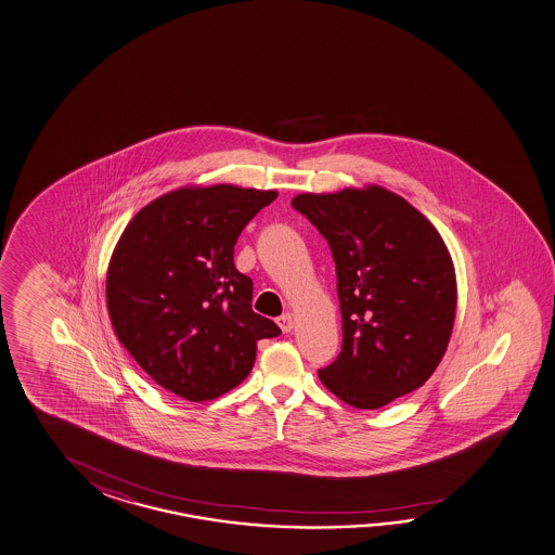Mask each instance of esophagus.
Instances as JSON below:
<instances>
[{
    "instance_id": "34e87169",
    "label": "esophagus",
    "mask_w": 555,
    "mask_h": 555,
    "mask_svg": "<svg viewBox=\"0 0 555 555\" xmlns=\"http://www.w3.org/2000/svg\"><path fill=\"white\" fill-rule=\"evenodd\" d=\"M276 324L283 330L284 334H288L294 327V315L291 314V312H286V314L281 315V318L276 320Z\"/></svg>"
}]
</instances>
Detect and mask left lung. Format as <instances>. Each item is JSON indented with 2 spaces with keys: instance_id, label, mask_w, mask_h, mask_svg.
<instances>
[{
  "instance_id": "obj_1",
  "label": "left lung",
  "mask_w": 555,
  "mask_h": 555,
  "mask_svg": "<svg viewBox=\"0 0 555 555\" xmlns=\"http://www.w3.org/2000/svg\"><path fill=\"white\" fill-rule=\"evenodd\" d=\"M298 209L330 243L344 344L318 371L353 409L377 410L422 387L446 356L457 308L450 251L418 209L369 184L298 194Z\"/></svg>"
}]
</instances>
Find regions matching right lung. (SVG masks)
Segmentation results:
<instances>
[{
    "label": "right lung",
    "instance_id": "1",
    "mask_svg": "<svg viewBox=\"0 0 555 555\" xmlns=\"http://www.w3.org/2000/svg\"><path fill=\"white\" fill-rule=\"evenodd\" d=\"M276 196L233 184L172 190L139 209L117 241L105 279L114 332L178 397L225 395L251 373L257 341L281 334L253 312V281L233 262L241 231Z\"/></svg>",
    "mask_w": 555,
    "mask_h": 555
}]
</instances>
